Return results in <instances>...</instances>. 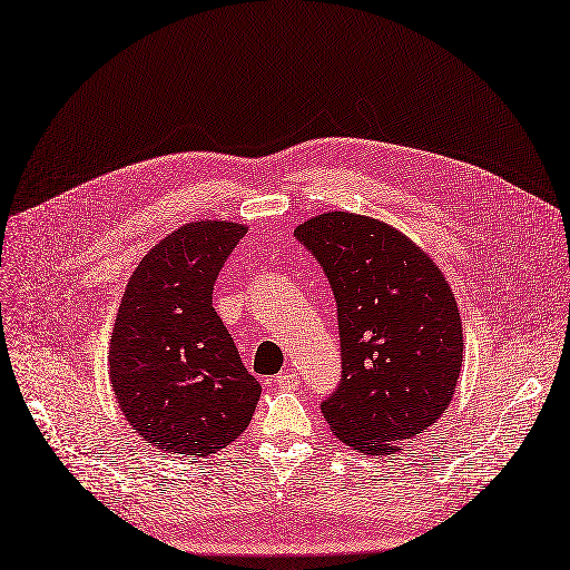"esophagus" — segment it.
<instances>
[{
    "label": "esophagus",
    "instance_id": "34e87169",
    "mask_svg": "<svg viewBox=\"0 0 570 570\" xmlns=\"http://www.w3.org/2000/svg\"><path fill=\"white\" fill-rule=\"evenodd\" d=\"M274 383L283 390H296L298 387V374L296 372H281L278 376H274Z\"/></svg>",
    "mask_w": 570,
    "mask_h": 570
}]
</instances>
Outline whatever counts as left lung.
I'll use <instances>...</instances> for the list:
<instances>
[{
    "label": "left lung",
    "mask_w": 570,
    "mask_h": 570,
    "mask_svg": "<svg viewBox=\"0 0 570 570\" xmlns=\"http://www.w3.org/2000/svg\"><path fill=\"white\" fill-rule=\"evenodd\" d=\"M294 235L337 303L342 379L322 413L348 448L397 452L454 397L463 361L454 294L424 250L372 216L326 212Z\"/></svg>",
    "instance_id": "left-lung-1"
}]
</instances>
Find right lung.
Listing matches in <instances>:
<instances>
[{"label":"right lung","mask_w":570,"mask_h":570,"mask_svg":"<svg viewBox=\"0 0 570 570\" xmlns=\"http://www.w3.org/2000/svg\"><path fill=\"white\" fill-rule=\"evenodd\" d=\"M246 226L196 222L153 246L129 278L109 342L125 420L168 454L209 456L248 426L259 383L212 308V289Z\"/></svg>","instance_id":"1"}]
</instances>
